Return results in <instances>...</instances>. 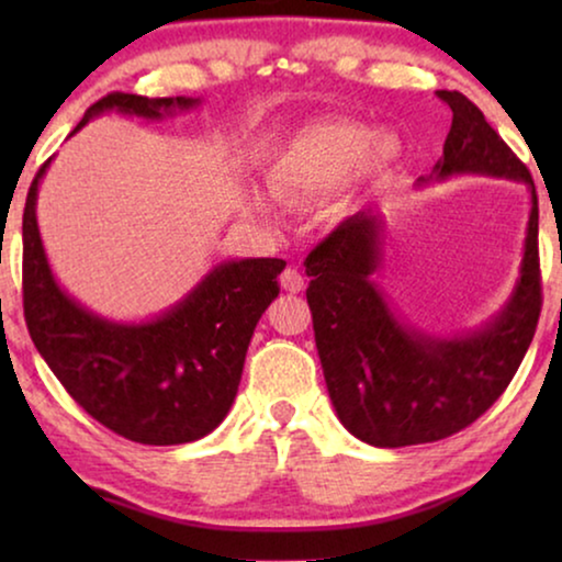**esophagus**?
<instances>
[{
	"label": "esophagus",
	"instance_id": "obj_1",
	"mask_svg": "<svg viewBox=\"0 0 562 562\" xmlns=\"http://www.w3.org/2000/svg\"><path fill=\"white\" fill-rule=\"evenodd\" d=\"M281 286H283V291H289V294H299V291H304L306 281H304V276L296 271V268H286V271L281 273Z\"/></svg>",
	"mask_w": 562,
	"mask_h": 562
}]
</instances>
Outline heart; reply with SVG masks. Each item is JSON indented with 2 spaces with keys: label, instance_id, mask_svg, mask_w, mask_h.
I'll return each mask as SVG.
<instances>
[{
  "label": "heart",
  "instance_id": "1",
  "mask_svg": "<svg viewBox=\"0 0 562 562\" xmlns=\"http://www.w3.org/2000/svg\"><path fill=\"white\" fill-rule=\"evenodd\" d=\"M402 158V143L391 133H371L350 120H319L296 127L266 168V189L289 204L314 202L335 194L327 212L348 217L360 204L368 183L386 176ZM250 210L268 214L263 199Z\"/></svg>",
  "mask_w": 562,
  "mask_h": 562
}]
</instances>
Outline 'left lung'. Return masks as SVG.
<instances>
[{"label": "left lung", "mask_w": 562, "mask_h": 562, "mask_svg": "<svg viewBox=\"0 0 562 562\" xmlns=\"http://www.w3.org/2000/svg\"><path fill=\"white\" fill-rule=\"evenodd\" d=\"M452 110L442 158L422 181L491 176L525 183L529 220L519 276L488 322L460 335L414 327L375 281L383 266L381 212L352 214L306 258L314 342L337 419L373 448L435 442L471 425L504 394L540 319L537 194L527 166L460 91H440Z\"/></svg>", "instance_id": "obj_1"}]
</instances>
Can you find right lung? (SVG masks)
Instances as JSON below:
<instances>
[{"instance_id": "right-lung-1", "label": "right lung", "mask_w": 562, "mask_h": 562, "mask_svg": "<svg viewBox=\"0 0 562 562\" xmlns=\"http://www.w3.org/2000/svg\"><path fill=\"white\" fill-rule=\"evenodd\" d=\"M199 104L196 97L114 91L89 106L74 133L110 112L156 122ZM48 166L37 171L22 214V299L37 352L74 402L112 432L140 445L202 440L235 402L252 329L279 296L286 260H222L156 317H102L60 286L45 256L37 189Z\"/></svg>"}]
</instances>
